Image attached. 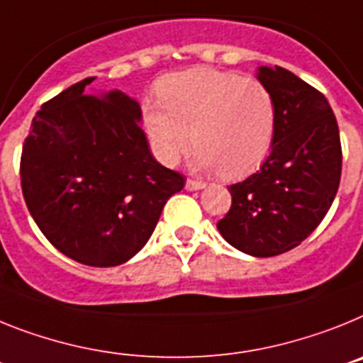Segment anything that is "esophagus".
I'll use <instances>...</instances> for the list:
<instances>
[{"label": "esophagus", "instance_id": "1", "mask_svg": "<svg viewBox=\"0 0 363 363\" xmlns=\"http://www.w3.org/2000/svg\"><path fill=\"white\" fill-rule=\"evenodd\" d=\"M204 182H201V181H191V179H188V181H186V190H190V191H197V190H203L204 188Z\"/></svg>", "mask_w": 363, "mask_h": 363}]
</instances>
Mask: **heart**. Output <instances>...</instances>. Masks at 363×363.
Listing matches in <instances>:
<instances>
[{
    "instance_id": "b5f03b06",
    "label": "heart",
    "mask_w": 363,
    "mask_h": 363,
    "mask_svg": "<svg viewBox=\"0 0 363 363\" xmlns=\"http://www.w3.org/2000/svg\"><path fill=\"white\" fill-rule=\"evenodd\" d=\"M157 93L160 106L144 107V124L164 164L175 166L194 143V168L238 179L269 155L276 104L257 78L194 67L164 77Z\"/></svg>"
}]
</instances>
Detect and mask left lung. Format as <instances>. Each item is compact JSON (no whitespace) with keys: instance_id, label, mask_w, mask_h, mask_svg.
Here are the masks:
<instances>
[{"instance_id":"1","label":"left lung","mask_w":363,"mask_h":363,"mask_svg":"<svg viewBox=\"0 0 363 363\" xmlns=\"http://www.w3.org/2000/svg\"><path fill=\"white\" fill-rule=\"evenodd\" d=\"M276 104L272 150L259 172L228 188L220 235L254 257L292 250L329 212L342 175L336 116L320 91L283 67H257Z\"/></svg>"}]
</instances>
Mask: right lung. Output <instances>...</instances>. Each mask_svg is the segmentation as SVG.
<instances>
[{"label": "right lung", "instance_id": "obj_1", "mask_svg": "<svg viewBox=\"0 0 363 363\" xmlns=\"http://www.w3.org/2000/svg\"><path fill=\"white\" fill-rule=\"evenodd\" d=\"M93 80L36 113L21 151V190L52 247L89 267H116L146 245L184 177L151 155L137 100L93 94Z\"/></svg>", "mask_w": 363, "mask_h": 363}]
</instances>
